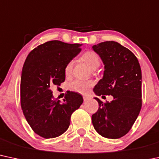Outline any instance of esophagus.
<instances>
[{
  "instance_id": "obj_1",
  "label": "esophagus",
  "mask_w": 159,
  "mask_h": 159,
  "mask_svg": "<svg viewBox=\"0 0 159 159\" xmlns=\"http://www.w3.org/2000/svg\"><path fill=\"white\" fill-rule=\"evenodd\" d=\"M83 99L84 102H87V101H88L90 98V97H88V96H83Z\"/></svg>"
}]
</instances>
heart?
<instances>
[{
    "label": "heart",
    "mask_w": 159,
    "mask_h": 159,
    "mask_svg": "<svg viewBox=\"0 0 159 159\" xmlns=\"http://www.w3.org/2000/svg\"><path fill=\"white\" fill-rule=\"evenodd\" d=\"M82 60L88 65L90 69H96L100 65V59L99 56L93 51H87L83 54L81 57ZM73 67V61H70L66 64L65 67V75L66 76H69L71 74ZM93 83L90 81H83V80L76 79L72 82L69 83L68 88L71 91L77 92L80 93H86L87 90L90 88Z\"/></svg>",
    "instance_id": "obj_1"
}]
</instances>
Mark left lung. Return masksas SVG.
<instances>
[{"label":"left lung","mask_w":159,"mask_h":159,"mask_svg":"<svg viewBox=\"0 0 159 159\" xmlns=\"http://www.w3.org/2000/svg\"><path fill=\"white\" fill-rule=\"evenodd\" d=\"M92 49L104 64L103 76L94 87V93L114 98L103 103L95 97L99 109L92 116V123L102 137L120 138L130 130L142 106L140 66L130 50L116 41L97 43Z\"/></svg>","instance_id":"1"}]
</instances>
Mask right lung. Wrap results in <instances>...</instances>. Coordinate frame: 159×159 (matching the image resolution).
Segmentation results:
<instances>
[{"label":"right lung","instance_id":"right-lung-1","mask_svg":"<svg viewBox=\"0 0 159 159\" xmlns=\"http://www.w3.org/2000/svg\"><path fill=\"white\" fill-rule=\"evenodd\" d=\"M81 45L48 41L31 51L25 61L21 75V106L31 128L43 138H54L66 132L71 114L82 104V96L75 92H68L61 103L50 89L65 81L66 64L81 52Z\"/></svg>","mask_w":159,"mask_h":159}]
</instances>
